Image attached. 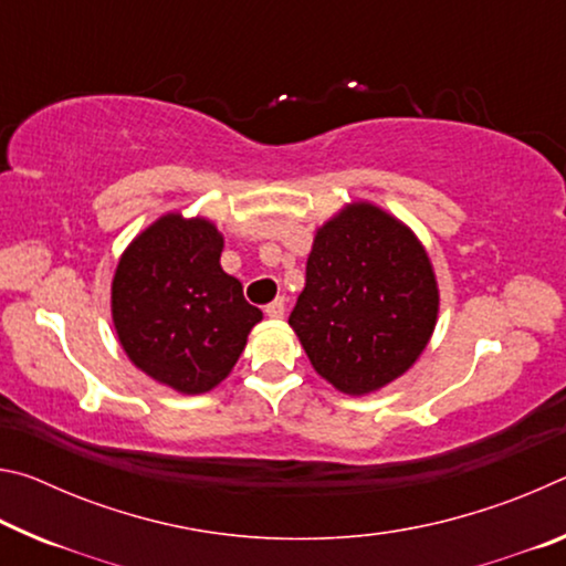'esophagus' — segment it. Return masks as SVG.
<instances>
[{
  "instance_id": "34e87169",
  "label": "esophagus",
  "mask_w": 566,
  "mask_h": 566,
  "mask_svg": "<svg viewBox=\"0 0 566 566\" xmlns=\"http://www.w3.org/2000/svg\"><path fill=\"white\" fill-rule=\"evenodd\" d=\"M266 317H272V319H282L284 317V312H286V304H284V300H274L270 306H266Z\"/></svg>"
}]
</instances>
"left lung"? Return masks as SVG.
<instances>
[{"label":"left lung","instance_id":"1","mask_svg":"<svg viewBox=\"0 0 566 566\" xmlns=\"http://www.w3.org/2000/svg\"><path fill=\"white\" fill-rule=\"evenodd\" d=\"M437 312L424 247L399 219L359 202L317 229L290 324L324 379L369 395L417 361Z\"/></svg>","mask_w":566,"mask_h":566}]
</instances>
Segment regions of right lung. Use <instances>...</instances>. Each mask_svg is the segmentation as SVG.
Segmentation results:
<instances>
[{"instance_id": "right-lung-1", "label": "right lung", "mask_w": 566, "mask_h": 566, "mask_svg": "<svg viewBox=\"0 0 566 566\" xmlns=\"http://www.w3.org/2000/svg\"><path fill=\"white\" fill-rule=\"evenodd\" d=\"M222 247L207 219L167 214L127 247L112 282V319L127 357L181 395L217 387L262 319L219 264Z\"/></svg>"}]
</instances>
